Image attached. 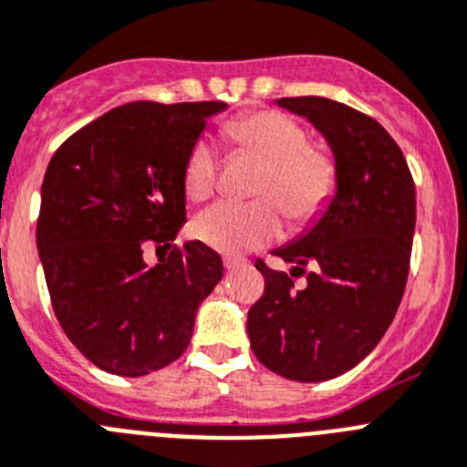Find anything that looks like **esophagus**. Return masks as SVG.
Returning <instances> with one entry per match:
<instances>
[{
	"mask_svg": "<svg viewBox=\"0 0 467 467\" xmlns=\"http://www.w3.org/2000/svg\"><path fill=\"white\" fill-rule=\"evenodd\" d=\"M223 265H225V270L228 272H234V270H239V267H244V265H246V260L244 258H223Z\"/></svg>",
	"mask_w": 467,
	"mask_h": 467,
	"instance_id": "obj_1",
	"label": "esophagus"
}]
</instances>
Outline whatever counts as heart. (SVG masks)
I'll use <instances>...</instances> for the list:
<instances>
[{"instance_id": "b5f03b06", "label": "heart", "mask_w": 467, "mask_h": 467, "mask_svg": "<svg viewBox=\"0 0 467 467\" xmlns=\"http://www.w3.org/2000/svg\"><path fill=\"white\" fill-rule=\"evenodd\" d=\"M234 149L263 162L254 183V202H216L192 221V233L221 254H246L275 242L284 213L296 228L317 223L339 188L337 158L309 144L300 120L276 109L244 113L225 125ZM221 161L212 141L192 144L183 167V188L192 200L216 191Z\"/></svg>"}]
</instances>
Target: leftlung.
<instances>
[{
	"mask_svg": "<svg viewBox=\"0 0 467 467\" xmlns=\"http://www.w3.org/2000/svg\"><path fill=\"white\" fill-rule=\"evenodd\" d=\"M323 134L339 165V188L321 221L276 249L291 275L255 267L265 291L249 309L255 358L293 381H326L379 344L405 293L417 191L400 146L356 109L327 98H281ZM305 274L296 289L292 276Z\"/></svg>",
	"mask_w": 467,
	"mask_h": 467,
	"instance_id": "obj_1",
	"label": "left lung"
}]
</instances>
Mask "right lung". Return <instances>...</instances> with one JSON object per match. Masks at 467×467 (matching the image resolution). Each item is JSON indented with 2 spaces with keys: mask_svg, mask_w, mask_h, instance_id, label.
<instances>
[{
  "mask_svg": "<svg viewBox=\"0 0 467 467\" xmlns=\"http://www.w3.org/2000/svg\"><path fill=\"white\" fill-rule=\"evenodd\" d=\"M223 102H132L74 132L41 183L36 249L53 312L99 369L144 377L174 363L197 306L223 276L202 242L174 246L186 223L183 167ZM146 245L171 248L155 268Z\"/></svg>",
  "mask_w": 467,
  "mask_h": 467,
  "instance_id": "1",
  "label": "right lung"
}]
</instances>
